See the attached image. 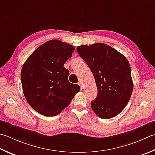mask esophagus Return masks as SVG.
Masks as SVG:
<instances>
[{
	"label": "esophagus",
	"mask_w": 155,
	"mask_h": 155,
	"mask_svg": "<svg viewBox=\"0 0 155 155\" xmlns=\"http://www.w3.org/2000/svg\"><path fill=\"white\" fill-rule=\"evenodd\" d=\"M78 84L81 87V89H83V83H82V82H81V81H79V82H78Z\"/></svg>",
	"instance_id": "34e87169"
}]
</instances>
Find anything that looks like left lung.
I'll list each match as a JSON object with an SVG mask.
<instances>
[{
  "mask_svg": "<svg viewBox=\"0 0 155 155\" xmlns=\"http://www.w3.org/2000/svg\"><path fill=\"white\" fill-rule=\"evenodd\" d=\"M79 56L95 77L97 96L91 102L93 111L102 119L116 116L128 104L133 90L131 69L126 58L103 43L77 48Z\"/></svg>",
  "mask_w": 155,
  "mask_h": 155,
  "instance_id": "obj_1",
  "label": "left lung"
}]
</instances>
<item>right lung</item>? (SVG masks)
<instances>
[{"label": "right lung", "instance_id": "right-lung-1", "mask_svg": "<svg viewBox=\"0 0 155 155\" xmlns=\"http://www.w3.org/2000/svg\"><path fill=\"white\" fill-rule=\"evenodd\" d=\"M74 48L57 39L38 47L24 63L21 81L24 96L33 110L45 116H55L71 103L80 91L68 80L64 67Z\"/></svg>", "mask_w": 155, "mask_h": 155}]
</instances>
